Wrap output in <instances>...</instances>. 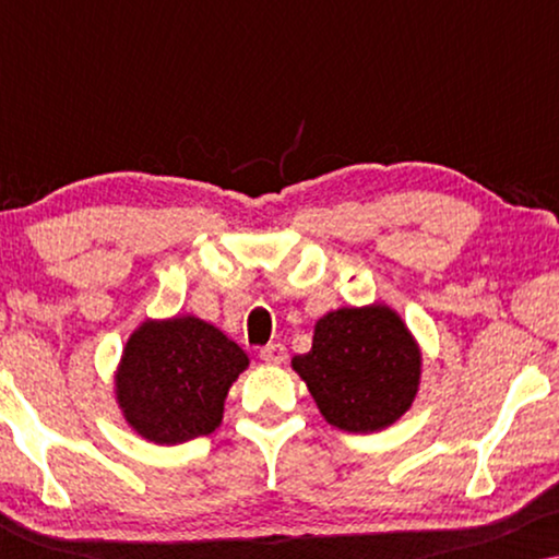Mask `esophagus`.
I'll return each mask as SVG.
<instances>
[{"instance_id":"1","label":"esophagus","mask_w":559,"mask_h":559,"mask_svg":"<svg viewBox=\"0 0 559 559\" xmlns=\"http://www.w3.org/2000/svg\"><path fill=\"white\" fill-rule=\"evenodd\" d=\"M259 358H262L264 364H285L287 348L282 346V343H270V346H264L262 350H259Z\"/></svg>"}]
</instances>
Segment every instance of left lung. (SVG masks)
<instances>
[{"mask_svg":"<svg viewBox=\"0 0 559 559\" xmlns=\"http://www.w3.org/2000/svg\"><path fill=\"white\" fill-rule=\"evenodd\" d=\"M325 423L379 432L415 402L423 354L400 312L373 302L331 310L316 323L312 348L293 358Z\"/></svg>","mask_w":559,"mask_h":559,"instance_id":"obj_1","label":"left lung"}]
</instances>
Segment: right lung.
I'll return each instance as SVG.
<instances>
[{"instance_id": "obj_1", "label": "right lung", "mask_w": 559, "mask_h": 559, "mask_svg": "<svg viewBox=\"0 0 559 559\" xmlns=\"http://www.w3.org/2000/svg\"><path fill=\"white\" fill-rule=\"evenodd\" d=\"M249 366L236 343L195 316L144 320L114 373L127 425L155 445L216 430L228 389Z\"/></svg>"}]
</instances>
